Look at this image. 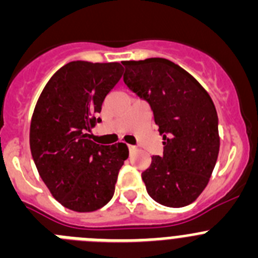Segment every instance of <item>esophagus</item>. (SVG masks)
<instances>
[{
  "label": "esophagus",
  "instance_id": "obj_1",
  "mask_svg": "<svg viewBox=\"0 0 258 258\" xmlns=\"http://www.w3.org/2000/svg\"><path fill=\"white\" fill-rule=\"evenodd\" d=\"M127 149H129V152H133V151H136V147H134V146H132V145H129V146H127Z\"/></svg>",
  "mask_w": 258,
  "mask_h": 258
}]
</instances>
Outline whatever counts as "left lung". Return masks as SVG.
Masks as SVG:
<instances>
[{
	"mask_svg": "<svg viewBox=\"0 0 258 258\" xmlns=\"http://www.w3.org/2000/svg\"><path fill=\"white\" fill-rule=\"evenodd\" d=\"M124 84L151 107L163 136V156H152L142 173L150 197L181 208L208 184L220 151L218 116L206 89L164 58L122 61Z\"/></svg>",
	"mask_w": 258,
	"mask_h": 258,
	"instance_id": "8db88e82",
	"label": "left lung"
}]
</instances>
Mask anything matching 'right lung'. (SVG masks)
Instances as JSON below:
<instances>
[{"instance_id":"1","label":"right lung","mask_w":258,"mask_h":258,"mask_svg":"<svg viewBox=\"0 0 258 258\" xmlns=\"http://www.w3.org/2000/svg\"><path fill=\"white\" fill-rule=\"evenodd\" d=\"M122 76L120 63H67L47 81L33 111L31 152L38 174L61 206L93 212L112 199L129 150L90 141L102 103Z\"/></svg>"}]
</instances>
